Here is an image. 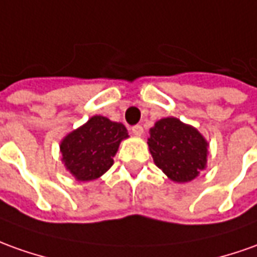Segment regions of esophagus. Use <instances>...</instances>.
I'll return each instance as SVG.
<instances>
[{
	"instance_id": "34e87169",
	"label": "esophagus",
	"mask_w": 257,
	"mask_h": 257,
	"mask_svg": "<svg viewBox=\"0 0 257 257\" xmlns=\"http://www.w3.org/2000/svg\"><path fill=\"white\" fill-rule=\"evenodd\" d=\"M132 132H133V134L136 136V137H141V136L144 134V128H143L141 125L137 124V125H134V127H133Z\"/></svg>"
}]
</instances>
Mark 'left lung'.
I'll return each mask as SVG.
<instances>
[{
    "label": "left lung",
    "mask_w": 257,
    "mask_h": 257,
    "mask_svg": "<svg viewBox=\"0 0 257 257\" xmlns=\"http://www.w3.org/2000/svg\"><path fill=\"white\" fill-rule=\"evenodd\" d=\"M154 164L176 183L192 182L207 168L208 141L190 124L164 117L150 128L147 141Z\"/></svg>",
    "instance_id": "1"
}]
</instances>
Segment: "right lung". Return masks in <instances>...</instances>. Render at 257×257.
<instances>
[{"label":"right lung","instance_id":"1","mask_svg":"<svg viewBox=\"0 0 257 257\" xmlns=\"http://www.w3.org/2000/svg\"><path fill=\"white\" fill-rule=\"evenodd\" d=\"M125 139L128 132L124 124L105 116H92L61 140V161L75 180L91 182L110 169L113 157Z\"/></svg>","mask_w":257,"mask_h":257}]
</instances>
